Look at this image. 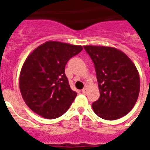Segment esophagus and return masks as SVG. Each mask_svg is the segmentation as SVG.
Instances as JSON below:
<instances>
[{"mask_svg": "<svg viewBox=\"0 0 150 150\" xmlns=\"http://www.w3.org/2000/svg\"><path fill=\"white\" fill-rule=\"evenodd\" d=\"M87 92H88V88H83V89H82V93L83 94H87Z\"/></svg>", "mask_w": 150, "mask_h": 150, "instance_id": "34e87169", "label": "esophagus"}]
</instances>
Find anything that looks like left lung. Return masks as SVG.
I'll return each instance as SVG.
<instances>
[{
	"mask_svg": "<svg viewBox=\"0 0 150 150\" xmlns=\"http://www.w3.org/2000/svg\"><path fill=\"white\" fill-rule=\"evenodd\" d=\"M94 62L99 100L91 104L101 118L114 120L132 110L140 92V76L135 64L125 54L115 47L84 46Z\"/></svg>",
	"mask_w": 150,
	"mask_h": 150,
	"instance_id": "1",
	"label": "left lung"
}]
</instances>
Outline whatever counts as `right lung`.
Returning a JSON list of instances; mask_svg holds the SVG:
<instances>
[{
	"label": "right lung",
	"mask_w": 150,
	"mask_h": 150,
	"mask_svg": "<svg viewBox=\"0 0 150 150\" xmlns=\"http://www.w3.org/2000/svg\"><path fill=\"white\" fill-rule=\"evenodd\" d=\"M82 50V46L49 41L29 54L21 67L19 87L34 112L55 119L68 110L77 93L70 88L65 66Z\"/></svg>",
	"instance_id": "1"
}]
</instances>
